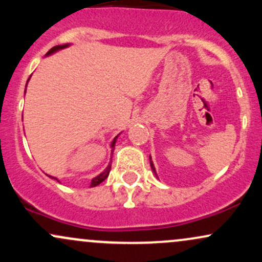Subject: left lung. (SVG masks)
<instances>
[{"label":"left lung","mask_w":262,"mask_h":262,"mask_svg":"<svg viewBox=\"0 0 262 262\" xmlns=\"http://www.w3.org/2000/svg\"><path fill=\"white\" fill-rule=\"evenodd\" d=\"M149 159H150V166H151V170H152V172H154V175L156 176V179H159V177H158V173H156V170H155V166H154V164H152V161H151V156H149Z\"/></svg>","instance_id":"8db88e82"}]
</instances>
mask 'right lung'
Instances as JSON below:
<instances>
[{
	"label": "right lung",
	"mask_w": 262,
	"mask_h": 262,
	"mask_svg": "<svg viewBox=\"0 0 262 262\" xmlns=\"http://www.w3.org/2000/svg\"><path fill=\"white\" fill-rule=\"evenodd\" d=\"M70 43H66V44H62V45H55V47H53L52 49L49 50V52H48L47 54H45V56H49V55H53V54H55L56 52H59V50H62V49H65V48H69L70 47ZM29 79H31V76H29ZM29 79L27 80V83H28V81H29ZM27 87V86H26ZM25 93H26V91H25ZM118 137H119V134L117 135L116 138H114V139L112 140V143H111V156L113 155V151H114V146H116V141H117V139H118ZM111 165H112V160H111L110 162H108V166L106 167V169H104L103 171H102V172L100 173V175H97L96 177H93V179L91 180V185H90V187H96V186L97 185H100V183L102 182V181H104V180L107 179L108 177V175H110V171H111ZM47 176H49L50 179H53V180H55V181H58V182H60L58 179H56V177H54V176H50V175H47Z\"/></svg>",
	"instance_id": "right-lung-1"
}]
</instances>
